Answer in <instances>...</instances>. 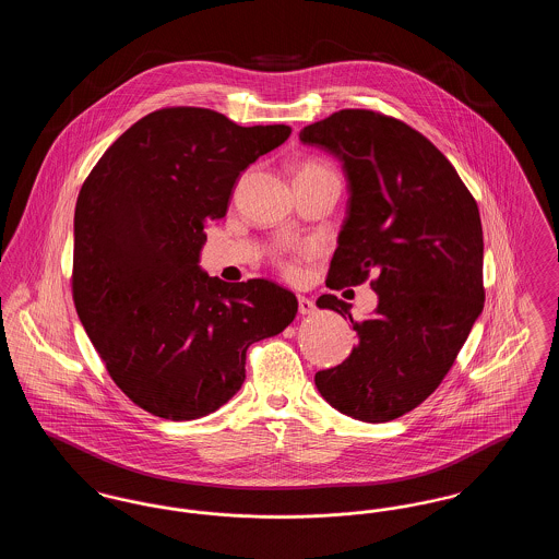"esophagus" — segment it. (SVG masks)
I'll use <instances>...</instances> for the list:
<instances>
[{"label":"esophagus","instance_id":"1","mask_svg":"<svg viewBox=\"0 0 559 559\" xmlns=\"http://www.w3.org/2000/svg\"><path fill=\"white\" fill-rule=\"evenodd\" d=\"M297 304H299V314H304V317H308V314H312L314 312V301L312 299H308V297H304V295H299L297 297Z\"/></svg>","mask_w":559,"mask_h":559}]
</instances>
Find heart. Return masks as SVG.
Segmentation results:
<instances>
[{
    "mask_svg": "<svg viewBox=\"0 0 559 559\" xmlns=\"http://www.w3.org/2000/svg\"><path fill=\"white\" fill-rule=\"evenodd\" d=\"M306 174H333V171H331L329 167L320 165V163H304V165L299 167L297 176H306ZM281 267H283L287 274H295V272H297L293 260H281Z\"/></svg>",
    "mask_w": 559,
    "mask_h": 559,
    "instance_id": "b5f03b06",
    "label": "heart"
}]
</instances>
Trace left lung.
<instances>
[{"label":"left lung","mask_w":559,"mask_h":559,"mask_svg":"<svg viewBox=\"0 0 559 559\" xmlns=\"http://www.w3.org/2000/svg\"><path fill=\"white\" fill-rule=\"evenodd\" d=\"M342 160L349 201L326 287L362 285L379 304L356 320L326 293L317 306L349 317L358 344L317 372L320 396L367 424L399 419L442 383L484 308L478 203L424 133L394 117L344 108L299 132Z\"/></svg>","instance_id":"1"}]
</instances>
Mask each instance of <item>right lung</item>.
Returning a JSON list of instances; mask_svg holds the SVG:
<instances>
[{"label":"right lung","instance_id":"right-lung-1","mask_svg":"<svg viewBox=\"0 0 559 559\" xmlns=\"http://www.w3.org/2000/svg\"><path fill=\"white\" fill-rule=\"evenodd\" d=\"M289 133L160 108L121 133L81 187L78 317L119 390L155 417L217 411L245 381L247 347L297 314L295 295L272 281L224 283L199 266L205 224L226 215L240 171Z\"/></svg>","mask_w":559,"mask_h":559}]
</instances>
